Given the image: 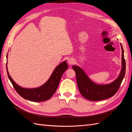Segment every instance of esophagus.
<instances>
[{
    "instance_id": "esophagus-1",
    "label": "esophagus",
    "mask_w": 132,
    "mask_h": 132,
    "mask_svg": "<svg viewBox=\"0 0 132 132\" xmlns=\"http://www.w3.org/2000/svg\"><path fill=\"white\" fill-rule=\"evenodd\" d=\"M75 61H74V59L73 58H70L69 59H68V63L70 65H72L74 63Z\"/></svg>"
}]
</instances>
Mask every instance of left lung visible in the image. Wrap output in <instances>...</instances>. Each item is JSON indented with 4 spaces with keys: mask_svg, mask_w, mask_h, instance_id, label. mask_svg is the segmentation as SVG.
<instances>
[{
    "mask_svg": "<svg viewBox=\"0 0 132 132\" xmlns=\"http://www.w3.org/2000/svg\"><path fill=\"white\" fill-rule=\"evenodd\" d=\"M121 46L122 52V69L118 78L110 84H97L91 80L80 67L73 66L76 74L79 90L84 97L90 101H100L113 96L117 93L126 73V61L121 43Z\"/></svg>",
    "mask_w": 132,
    "mask_h": 132,
    "instance_id": "8db88e82",
    "label": "left lung"
}]
</instances>
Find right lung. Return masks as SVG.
Masks as SVG:
<instances>
[{
	"label": "right lung",
	"mask_w": 132,
	"mask_h": 132,
	"mask_svg": "<svg viewBox=\"0 0 132 132\" xmlns=\"http://www.w3.org/2000/svg\"><path fill=\"white\" fill-rule=\"evenodd\" d=\"M6 58L7 59V54ZM7 62H6L7 74L15 90L23 98L34 102L45 101L52 96L58 88L63 74L68 67L66 61H64L55 68L49 79L43 85L36 88L27 89L20 86L13 80L7 70Z\"/></svg>",
	"instance_id": "right-lung-1"
}]
</instances>
